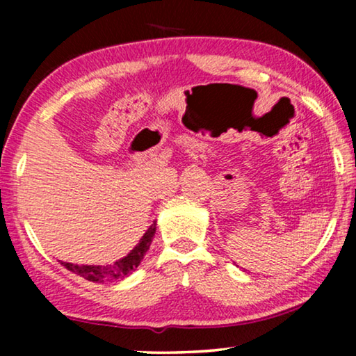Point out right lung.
<instances>
[{"instance_id": "right-lung-1", "label": "right lung", "mask_w": 356, "mask_h": 356, "mask_svg": "<svg viewBox=\"0 0 356 356\" xmlns=\"http://www.w3.org/2000/svg\"><path fill=\"white\" fill-rule=\"evenodd\" d=\"M157 223H152L147 228V232L144 233V236L140 238V241L136 245L128 256H124L123 259L116 261L115 264L110 266H77V264H71V262H61L63 266L66 267L67 270L74 272V274L84 277L86 280L90 282H102L105 280H118V279H124L126 275H129L131 272L138 269V266L140 264V261L144 259L145 252H147L150 243L154 240L155 235V227Z\"/></svg>"}]
</instances>
